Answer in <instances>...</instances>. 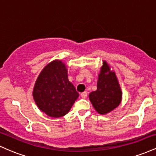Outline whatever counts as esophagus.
Segmentation results:
<instances>
[{
    "label": "esophagus",
    "instance_id": "esophagus-1",
    "mask_svg": "<svg viewBox=\"0 0 156 156\" xmlns=\"http://www.w3.org/2000/svg\"><path fill=\"white\" fill-rule=\"evenodd\" d=\"M81 97L83 98H86L87 97V92H83L81 93Z\"/></svg>",
    "mask_w": 156,
    "mask_h": 156
}]
</instances>
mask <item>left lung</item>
Here are the masks:
<instances>
[{
  "label": "left lung",
  "mask_w": 156,
  "mask_h": 156,
  "mask_svg": "<svg viewBox=\"0 0 156 156\" xmlns=\"http://www.w3.org/2000/svg\"><path fill=\"white\" fill-rule=\"evenodd\" d=\"M106 62H103L98 77L97 90L89 94V100L99 114H105L119 105L122 92L115 73L109 70Z\"/></svg>",
  "instance_id": "left-lung-1"
}]
</instances>
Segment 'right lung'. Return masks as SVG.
Segmentation results:
<instances>
[{
  "instance_id": "right-lung-1",
  "label": "right lung",
  "mask_w": 156,
  "mask_h": 156,
  "mask_svg": "<svg viewBox=\"0 0 156 156\" xmlns=\"http://www.w3.org/2000/svg\"><path fill=\"white\" fill-rule=\"evenodd\" d=\"M33 96L42 112L49 117L58 118L69 112L79 94L68 80L66 66L61 61L55 60L39 74Z\"/></svg>"
}]
</instances>
